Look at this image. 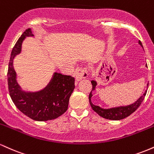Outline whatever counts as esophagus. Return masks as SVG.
Segmentation results:
<instances>
[{
	"label": "esophagus",
	"mask_w": 154,
	"mask_h": 154,
	"mask_svg": "<svg viewBox=\"0 0 154 154\" xmlns=\"http://www.w3.org/2000/svg\"><path fill=\"white\" fill-rule=\"evenodd\" d=\"M88 77V70L85 68H80L75 73V79L77 82Z\"/></svg>",
	"instance_id": "esophagus-1"
}]
</instances>
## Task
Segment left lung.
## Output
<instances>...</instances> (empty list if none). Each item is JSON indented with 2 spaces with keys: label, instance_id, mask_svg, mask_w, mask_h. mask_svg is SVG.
Masks as SVG:
<instances>
[{
  "label": "left lung",
  "instance_id": "8db88e82",
  "mask_svg": "<svg viewBox=\"0 0 154 154\" xmlns=\"http://www.w3.org/2000/svg\"><path fill=\"white\" fill-rule=\"evenodd\" d=\"M138 43L140 44L141 47H143L142 43L141 42L138 41ZM146 67L147 66V64L146 65ZM91 83L92 85H93V89L89 95V101H90V104H91L92 109L93 110L95 111L98 115L101 116V117L105 118L106 119H110V120H120L125 119V118L128 117L132 114V113L135 111L136 109L138 108L140 104L142 103V102L143 101L145 96H146V93H147V90H146L145 93H143V95H141L140 97L137 99L135 103L130 104V105L128 106H117V107H113V108H110V109H103V108L98 106H95L92 103L91 101V98L93 96V94H92V92L93 91H95V88H96L97 86V82L95 80H91ZM148 83L147 84V88H148Z\"/></svg>",
  "mask_w": 154,
  "mask_h": 154
}]
</instances>
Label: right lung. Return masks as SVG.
Masks as SVG:
<instances>
[{
	"label": "right lung",
	"mask_w": 154,
	"mask_h": 154,
	"mask_svg": "<svg viewBox=\"0 0 154 154\" xmlns=\"http://www.w3.org/2000/svg\"><path fill=\"white\" fill-rule=\"evenodd\" d=\"M34 36L31 28H28L12 49L8 69V91L14 103L21 112L35 121H48L56 119L67 110L69 98L75 89V78L54 72L43 89L36 92L23 91L17 82L14 59L22 51L24 39Z\"/></svg>",
	"instance_id": "add662e5"
}]
</instances>
